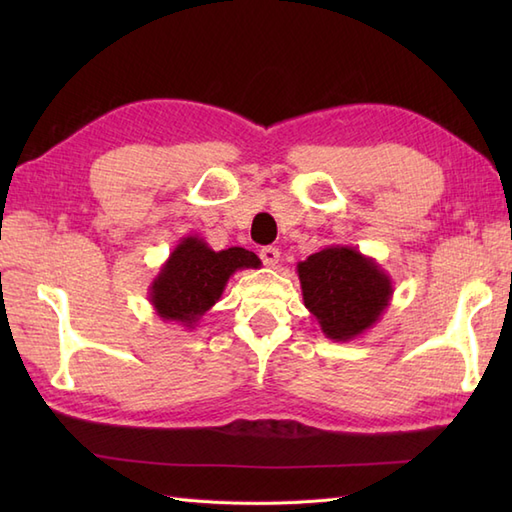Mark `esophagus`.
I'll use <instances>...</instances> for the list:
<instances>
[{
	"instance_id": "obj_1",
	"label": "esophagus",
	"mask_w": 512,
	"mask_h": 512,
	"mask_svg": "<svg viewBox=\"0 0 512 512\" xmlns=\"http://www.w3.org/2000/svg\"><path fill=\"white\" fill-rule=\"evenodd\" d=\"M259 257H262V262L266 266H275L279 262L281 253H279V248H275V246H264L262 250H259Z\"/></svg>"
}]
</instances>
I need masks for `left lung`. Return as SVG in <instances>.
Segmentation results:
<instances>
[{
  "label": "left lung",
  "instance_id": "1",
  "mask_svg": "<svg viewBox=\"0 0 512 512\" xmlns=\"http://www.w3.org/2000/svg\"><path fill=\"white\" fill-rule=\"evenodd\" d=\"M303 306L332 341H354L383 317L394 297L391 277L354 246H325L297 264Z\"/></svg>",
  "mask_w": 512,
  "mask_h": 512
}]
</instances>
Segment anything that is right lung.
<instances>
[{"label":"right lung","mask_w":512,"mask_h":512,"mask_svg":"<svg viewBox=\"0 0 512 512\" xmlns=\"http://www.w3.org/2000/svg\"><path fill=\"white\" fill-rule=\"evenodd\" d=\"M262 262L246 248L213 250L198 235H187L171 250L149 286V303L162 321L193 330L209 312L237 270L259 268Z\"/></svg>","instance_id":"add662e5"}]
</instances>
